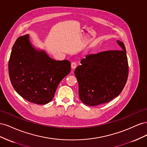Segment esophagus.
<instances>
[{
    "instance_id": "34e87169",
    "label": "esophagus",
    "mask_w": 147,
    "mask_h": 147,
    "mask_svg": "<svg viewBox=\"0 0 147 147\" xmlns=\"http://www.w3.org/2000/svg\"><path fill=\"white\" fill-rule=\"evenodd\" d=\"M76 67H77V64L75 62H73V63H72V64H71V67H72V69H75L76 68Z\"/></svg>"
}]
</instances>
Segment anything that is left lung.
I'll return each mask as SVG.
<instances>
[{
    "mask_svg": "<svg viewBox=\"0 0 147 147\" xmlns=\"http://www.w3.org/2000/svg\"><path fill=\"white\" fill-rule=\"evenodd\" d=\"M120 50L89 55L75 70L78 82L79 97L84 104L96 106L117 97L128 77V62L124 43L117 41Z\"/></svg>",
    "mask_w": 147,
    "mask_h": 147,
    "instance_id": "obj_1",
    "label": "left lung"
}]
</instances>
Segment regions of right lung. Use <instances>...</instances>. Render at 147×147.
<instances>
[{"instance_id": "obj_1", "label": "right lung", "mask_w": 147, "mask_h": 147, "mask_svg": "<svg viewBox=\"0 0 147 147\" xmlns=\"http://www.w3.org/2000/svg\"><path fill=\"white\" fill-rule=\"evenodd\" d=\"M70 62L56 61L31 44L29 35L17 38L8 61L13 87L32 103L46 104L55 96L60 82L70 72Z\"/></svg>"}]
</instances>
